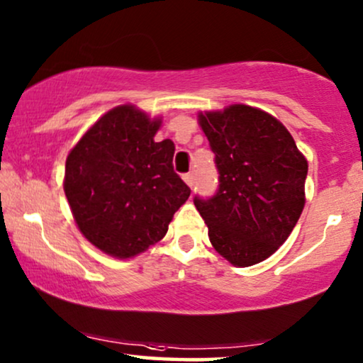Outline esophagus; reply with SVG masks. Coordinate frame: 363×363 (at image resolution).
Here are the masks:
<instances>
[{
  "mask_svg": "<svg viewBox=\"0 0 363 363\" xmlns=\"http://www.w3.org/2000/svg\"><path fill=\"white\" fill-rule=\"evenodd\" d=\"M183 182H185L190 188H193V185H195V177H193V173H186V175H183Z\"/></svg>",
  "mask_w": 363,
  "mask_h": 363,
  "instance_id": "34e87169",
  "label": "esophagus"
}]
</instances>
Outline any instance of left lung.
Returning a JSON list of instances; mask_svg holds the SVG:
<instances>
[{"instance_id":"8db88e82","label":"left lung","mask_w":363,"mask_h":363,"mask_svg":"<svg viewBox=\"0 0 363 363\" xmlns=\"http://www.w3.org/2000/svg\"><path fill=\"white\" fill-rule=\"evenodd\" d=\"M220 173L218 191L193 203L216 252L235 267L267 260L285 243L305 206L308 163L270 113L248 105L199 113Z\"/></svg>"}]
</instances>
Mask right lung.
Segmentation results:
<instances>
[{
  "label": "right lung",
  "instance_id": "add662e5",
  "mask_svg": "<svg viewBox=\"0 0 363 363\" xmlns=\"http://www.w3.org/2000/svg\"><path fill=\"white\" fill-rule=\"evenodd\" d=\"M160 126V116L120 105L69 150L65 195L79 232L106 255L125 260L148 250L190 196L173 172V141H155Z\"/></svg>",
  "mask_w": 363,
  "mask_h": 363
}]
</instances>
